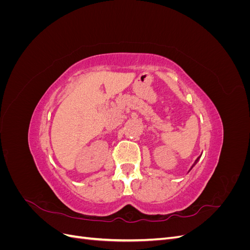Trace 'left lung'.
<instances>
[{
	"label": "left lung",
	"mask_w": 250,
	"mask_h": 250,
	"mask_svg": "<svg viewBox=\"0 0 250 250\" xmlns=\"http://www.w3.org/2000/svg\"><path fill=\"white\" fill-rule=\"evenodd\" d=\"M200 156H201V155H200ZM200 156H199V157H197V160H196V161H195V163L193 164V166H192V167H191V169H190V170H188V172H190V171L192 170V168L194 167V166H195L196 164H197V163H198V161H199V158H200Z\"/></svg>",
	"instance_id": "obj_1"
}]
</instances>
